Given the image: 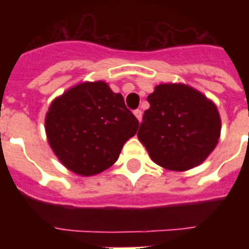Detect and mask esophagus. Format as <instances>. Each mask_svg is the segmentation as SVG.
<instances>
[{
    "instance_id": "esophagus-1",
    "label": "esophagus",
    "mask_w": 249,
    "mask_h": 249,
    "mask_svg": "<svg viewBox=\"0 0 249 249\" xmlns=\"http://www.w3.org/2000/svg\"><path fill=\"white\" fill-rule=\"evenodd\" d=\"M133 114L136 116V119L139 120V121L141 123V119H142V112H141L140 109H136L135 112H133Z\"/></svg>"
}]
</instances>
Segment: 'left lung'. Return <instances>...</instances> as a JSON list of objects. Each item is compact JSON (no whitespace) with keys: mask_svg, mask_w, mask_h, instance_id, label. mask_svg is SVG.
Returning a JSON list of instances; mask_svg holds the SVG:
<instances>
[{"mask_svg":"<svg viewBox=\"0 0 249 249\" xmlns=\"http://www.w3.org/2000/svg\"><path fill=\"white\" fill-rule=\"evenodd\" d=\"M148 103L137 137L157 165L184 172L216 148L221 120L213 101L201 92L185 84H160Z\"/></svg>","mask_w":249,"mask_h":249,"instance_id":"obj_1","label":"left lung"}]
</instances>
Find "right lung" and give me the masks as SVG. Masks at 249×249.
Listing matches in <instances>:
<instances>
[{"label":"right lung","mask_w":249,"mask_h":249,"mask_svg":"<svg viewBox=\"0 0 249 249\" xmlns=\"http://www.w3.org/2000/svg\"><path fill=\"white\" fill-rule=\"evenodd\" d=\"M139 128L124 97L107 82L85 81L53 100L45 117L52 151L62 165L80 176L101 173L117 161Z\"/></svg>","instance_id":"right-lung-1"}]
</instances>
